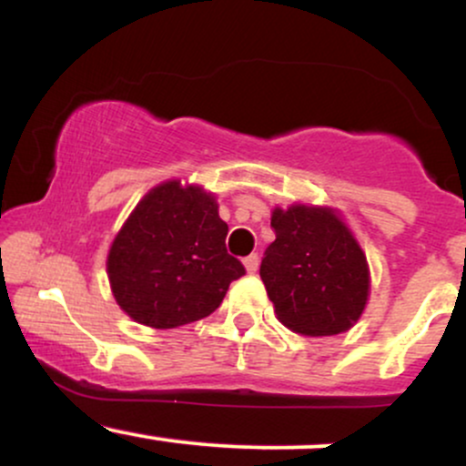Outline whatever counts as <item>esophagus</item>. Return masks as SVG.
<instances>
[{"instance_id": "esophagus-1", "label": "esophagus", "mask_w": 466, "mask_h": 466, "mask_svg": "<svg viewBox=\"0 0 466 466\" xmlns=\"http://www.w3.org/2000/svg\"><path fill=\"white\" fill-rule=\"evenodd\" d=\"M243 265H245V269L249 271V274H254V271L258 269V254H249L248 258L243 260Z\"/></svg>"}]
</instances>
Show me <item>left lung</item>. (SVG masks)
<instances>
[{"mask_svg": "<svg viewBox=\"0 0 466 466\" xmlns=\"http://www.w3.org/2000/svg\"><path fill=\"white\" fill-rule=\"evenodd\" d=\"M276 240L260 263L276 318L296 333L322 337L349 330L370 291L360 243L330 208H276Z\"/></svg>", "mask_w": 466, "mask_h": 466, "instance_id": "8db88e82", "label": "left lung"}]
</instances>
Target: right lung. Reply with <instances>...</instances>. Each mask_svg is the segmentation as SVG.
<instances>
[{
  "mask_svg": "<svg viewBox=\"0 0 466 466\" xmlns=\"http://www.w3.org/2000/svg\"><path fill=\"white\" fill-rule=\"evenodd\" d=\"M228 223L199 186L166 181L127 218L106 256L116 302L151 329H177L215 313L245 274L226 249Z\"/></svg>",
  "mask_w": 466,
  "mask_h": 466,
  "instance_id": "right-lung-1",
  "label": "right lung"
}]
</instances>
